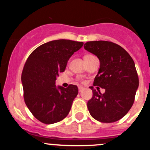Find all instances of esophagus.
Instances as JSON below:
<instances>
[{"label": "esophagus", "mask_w": 150, "mask_h": 150, "mask_svg": "<svg viewBox=\"0 0 150 150\" xmlns=\"http://www.w3.org/2000/svg\"><path fill=\"white\" fill-rule=\"evenodd\" d=\"M83 90V86H79V87H78V91L81 92Z\"/></svg>", "instance_id": "1"}]
</instances>
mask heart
Wrapping results in <instances>:
<instances>
[{
  "mask_svg": "<svg viewBox=\"0 0 150 150\" xmlns=\"http://www.w3.org/2000/svg\"><path fill=\"white\" fill-rule=\"evenodd\" d=\"M91 55H86V57H91Z\"/></svg>",
  "mask_w": 150,
  "mask_h": 150,
  "instance_id": "obj_1",
  "label": "heart"
}]
</instances>
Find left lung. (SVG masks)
<instances>
[{"label":"left lung","mask_w":150,"mask_h":150,"mask_svg":"<svg viewBox=\"0 0 150 150\" xmlns=\"http://www.w3.org/2000/svg\"><path fill=\"white\" fill-rule=\"evenodd\" d=\"M84 48L100 61L93 86L105 89L101 93L91 86L93 96L87 104L89 112L99 122L117 121L131 108L139 87L134 60L123 48L110 41H88Z\"/></svg>","instance_id":"left-lung-1"}]
</instances>
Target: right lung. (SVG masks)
<instances>
[{"instance_id": "1", "label": "right lung", "mask_w": 150, "mask_h": 150, "mask_svg": "<svg viewBox=\"0 0 150 150\" xmlns=\"http://www.w3.org/2000/svg\"><path fill=\"white\" fill-rule=\"evenodd\" d=\"M83 45V42L64 39L52 40L38 46L29 56L22 73L24 99L39 121L55 123L69 112L78 87L72 84L67 88L57 87L55 82L71 56Z\"/></svg>"}]
</instances>
